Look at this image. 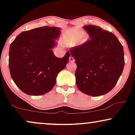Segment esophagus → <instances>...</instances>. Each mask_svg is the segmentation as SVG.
Masks as SVG:
<instances>
[{"label": "esophagus", "instance_id": "1", "mask_svg": "<svg viewBox=\"0 0 135 135\" xmlns=\"http://www.w3.org/2000/svg\"><path fill=\"white\" fill-rule=\"evenodd\" d=\"M69 61L71 62H74L75 61V60H74V58H73V56H70L69 57Z\"/></svg>", "mask_w": 135, "mask_h": 135}]
</instances>
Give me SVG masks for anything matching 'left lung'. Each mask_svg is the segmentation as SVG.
I'll return each mask as SVG.
<instances>
[{"label":"left lung","mask_w":135,"mask_h":135,"mask_svg":"<svg viewBox=\"0 0 135 135\" xmlns=\"http://www.w3.org/2000/svg\"><path fill=\"white\" fill-rule=\"evenodd\" d=\"M83 28L90 40L69 50L77 64V86L86 95H104L115 86L123 72V46L115 35L100 27L88 25Z\"/></svg>","instance_id":"obj_1"}]
</instances>
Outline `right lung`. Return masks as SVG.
Listing matches in <instances>:
<instances>
[{
	"label": "right lung",
	"mask_w": 135,
	"mask_h": 135,
	"mask_svg": "<svg viewBox=\"0 0 135 135\" xmlns=\"http://www.w3.org/2000/svg\"><path fill=\"white\" fill-rule=\"evenodd\" d=\"M61 29L44 26L24 31L10 44L9 69L16 86L29 95L40 96L52 90L58 73L69 61V51L62 58L52 49L58 45Z\"/></svg>",
	"instance_id": "obj_1"
}]
</instances>
